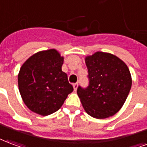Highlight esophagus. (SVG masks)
Wrapping results in <instances>:
<instances>
[{"instance_id":"34e87169","label":"esophagus","mask_w":147,"mask_h":147,"mask_svg":"<svg viewBox=\"0 0 147 147\" xmlns=\"http://www.w3.org/2000/svg\"><path fill=\"white\" fill-rule=\"evenodd\" d=\"M78 83H74V84H73V87H74V89L75 92H76L77 89H78Z\"/></svg>"}]
</instances>
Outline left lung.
<instances>
[{
  "mask_svg": "<svg viewBox=\"0 0 147 147\" xmlns=\"http://www.w3.org/2000/svg\"><path fill=\"white\" fill-rule=\"evenodd\" d=\"M88 86H78V95L84 110L95 118L114 115L125 103L131 87L128 66L110 53L97 51L85 59Z\"/></svg>",
  "mask_w": 147,
  "mask_h": 147,
  "instance_id": "1",
  "label": "left lung"
}]
</instances>
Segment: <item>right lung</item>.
Wrapping results in <instances>:
<instances>
[{"instance_id": "add662e5", "label": "right lung", "mask_w": 147, "mask_h": 147, "mask_svg": "<svg viewBox=\"0 0 147 147\" xmlns=\"http://www.w3.org/2000/svg\"><path fill=\"white\" fill-rule=\"evenodd\" d=\"M63 64V57L55 49L39 51L23 63L18 76L19 89L31 111L42 116L55 113L74 91L62 71Z\"/></svg>"}]
</instances>
